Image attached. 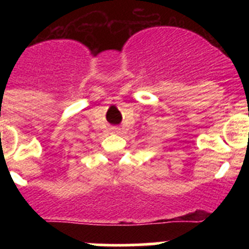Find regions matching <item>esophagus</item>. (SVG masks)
I'll use <instances>...</instances> for the list:
<instances>
[{
    "label": "esophagus",
    "instance_id": "34e87169",
    "mask_svg": "<svg viewBox=\"0 0 249 249\" xmlns=\"http://www.w3.org/2000/svg\"><path fill=\"white\" fill-rule=\"evenodd\" d=\"M111 131H112V133H120L121 129L118 128V127H113V128H112Z\"/></svg>",
    "mask_w": 249,
    "mask_h": 249
}]
</instances>
